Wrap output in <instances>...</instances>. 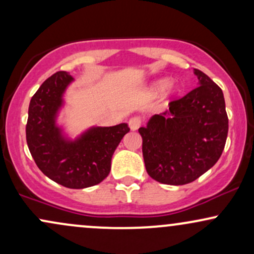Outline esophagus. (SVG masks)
Instances as JSON below:
<instances>
[{
    "label": "esophagus",
    "instance_id": "obj_1",
    "mask_svg": "<svg viewBox=\"0 0 254 254\" xmlns=\"http://www.w3.org/2000/svg\"><path fill=\"white\" fill-rule=\"evenodd\" d=\"M141 124H142L141 117H137V116H135V117H131L129 119V127L131 130H137L139 127H141Z\"/></svg>",
    "mask_w": 254,
    "mask_h": 254
}]
</instances>
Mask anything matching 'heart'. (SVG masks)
Listing matches in <instances>:
<instances>
[{"label":"heart","instance_id":"b5f03b06","mask_svg":"<svg viewBox=\"0 0 254 254\" xmlns=\"http://www.w3.org/2000/svg\"><path fill=\"white\" fill-rule=\"evenodd\" d=\"M167 84H168V81H166V80L159 81V82H157L155 86H154V90H155V92H161V90L164 89L165 87L167 86Z\"/></svg>","mask_w":254,"mask_h":254}]
</instances>
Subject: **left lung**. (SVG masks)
Here are the masks:
<instances>
[{"label": "left lung", "instance_id": "obj_1", "mask_svg": "<svg viewBox=\"0 0 254 254\" xmlns=\"http://www.w3.org/2000/svg\"><path fill=\"white\" fill-rule=\"evenodd\" d=\"M199 86L139 127L145 170L156 182L185 185L217 162L228 135L222 89L194 69Z\"/></svg>", "mask_w": 254, "mask_h": 254}]
</instances>
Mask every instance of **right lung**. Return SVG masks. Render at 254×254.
<instances>
[{
	"mask_svg": "<svg viewBox=\"0 0 254 254\" xmlns=\"http://www.w3.org/2000/svg\"><path fill=\"white\" fill-rule=\"evenodd\" d=\"M71 81L66 71L55 72L44 81L31 99L26 141L34 162L46 177L65 188L84 189L109 176L113 153L130 127L125 123L97 127L76 141L64 138L56 125V116Z\"/></svg>",
	"mask_w": 254,
	"mask_h": 254,
	"instance_id": "1",
	"label": "right lung"
}]
</instances>
